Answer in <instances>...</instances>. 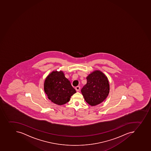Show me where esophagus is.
Instances as JSON below:
<instances>
[{"label":"esophagus","mask_w":151,"mask_h":151,"mask_svg":"<svg viewBox=\"0 0 151 151\" xmlns=\"http://www.w3.org/2000/svg\"><path fill=\"white\" fill-rule=\"evenodd\" d=\"M75 89H76L77 91H80V87L79 86H76L75 87Z\"/></svg>","instance_id":"1"}]
</instances>
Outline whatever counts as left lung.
<instances>
[{"mask_svg":"<svg viewBox=\"0 0 151 151\" xmlns=\"http://www.w3.org/2000/svg\"><path fill=\"white\" fill-rule=\"evenodd\" d=\"M87 83L81 89L85 100L94 106L105 100L109 91V81L100 71L96 70L86 77Z\"/></svg>","mask_w":151,"mask_h":151,"instance_id":"8db88e82","label":"left lung"}]
</instances>
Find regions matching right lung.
Here are the masks:
<instances>
[{
    "instance_id": "right-lung-1",
    "label": "right lung",
    "mask_w": 151,
    "mask_h": 151,
    "mask_svg": "<svg viewBox=\"0 0 151 151\" xmlns=\"http://www.w3.org/2000/svg\"><path fill=\"white\" fill-rule=\"evenodd\" d=\"M44 89L48 99L59 105L68 102L71 96L76 92L63 72L57 71L52 72L46 78Z\"/></svg>"
}]
</instances>
